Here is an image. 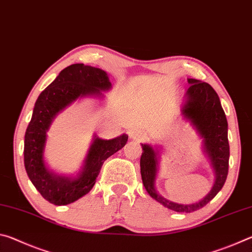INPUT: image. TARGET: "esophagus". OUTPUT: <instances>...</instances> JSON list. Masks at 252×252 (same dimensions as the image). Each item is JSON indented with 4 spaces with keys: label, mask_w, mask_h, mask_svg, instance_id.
I'll return each instance as SVG.
<instances>
[{
    "label": "esophagus",
    "mask_w": 252,
    "mask_h": 252,
    "mask_svg": "<svg viewBox=\"0 0 252 252\" xmlns=\"http://www.w3.org/2000/svg\"><path fill=\"white\" fill-rule=\"evenodd\" d=\"M129 135L132 140H134V141H142L143 140V133L140 130L138 129H132L129 131Z\"/></svg>",
    "instance_id": "obj_1"
}]
</instances>
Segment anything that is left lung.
<instances>
[{"label": "left lung", "instance_id": "1", "mask_svg": "<svg viewBox=\"0 0 252 252\" xmlns=\"http://www.w3.org/2000/svg\"><path fill=\"white\" fill-rule=\"evenodd\" d=\"M190 84L186 93V102L182 116L189 120L199 135L203 139V150L215 171L216 180L212 189L200 201L191 204H181L169 201L157 192L155 181L158 171V151L149 144H142L140 159L141 177L147 192L158 202L177 212H191L199 210L216 197L222 189L229 169L228 122L220 99L210 84L195 79H188Z\"/></svg>", "mask_w": 252, "mask_h": 252}]
</instances>
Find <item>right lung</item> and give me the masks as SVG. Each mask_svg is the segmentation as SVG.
I'll use <instances>...</instances> for the list:
<instances>
[{
  "instance_id": "obj_1",
  "label": "right lung",
  "mask_w": 252,
  "mask_h": 252,
  "mask_svg": "<svg viewBox=\"0 0 252 252\" xmlns=\"http://www.w3.org/2000/svg\"><path fill=\"white\" fill-rule=\"evenodd\" d=\"M111 89L108 74L94 66L76 63L63 69L37 97L24 138V165L42 197L55 206L76 201L90 191L103 162L126 146L127 135L103 140L94 135L83 168L74 178L60 176L46 167L43 152L46 131L59 112L83 96H102Z\"/></svg>"
}]
</instances>
